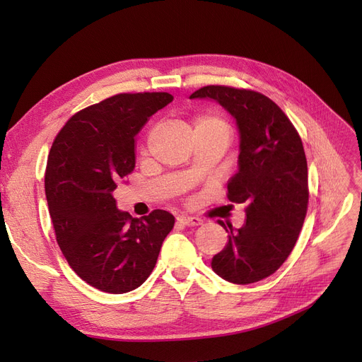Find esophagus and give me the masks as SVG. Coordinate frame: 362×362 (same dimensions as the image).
<instances>
[{"label":"esophagus","mask_w":362,"mask_h":362,"mask_svg":"<svg viewBox=\"0 0 362 362\" xmlns=\"http://www.w3.org/2000/svg\"><path fill=\"white\" fill-rule=\"evenodd\" d=\"M181 224H184V226H197V224H201L202 220L199 217H194V216H187V214H181L178 216L177 218Z\"/></svg>","instance_id":"1"}]
</instances>
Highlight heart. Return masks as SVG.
Instances as JSON below:
<instances>
[{
  "label": "heart",
  "mask_w": 362,
  "mask_h": 362,
  "mask_svg": "<svg viewBox=\"0 0 362 362\" xmlns=\"http://www.w3.org/2000/svg\"><path fill=\"white\" fill-rule=\"evenodd\" d=\"M213 124H224L221 119L216 117H201L196 122V127H202V126H213Z\"/></svg>",
  "instance_id": "obj_1"
}]
</instances>
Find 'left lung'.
<instances>
[{
    "instance_id": "obj_1",
    "label": "left lung",
    "mask_w": 362,
    "mask_h": 362,
    "mask_svg": "<svg viewBox=\"0 0 362 362\" xmlns=\"http://www.w3.org/2000/svg\"><path fill=\"white\" fill-rule=\"evenodd\" d=\"M190 98L218 103L240 133L238 170L228 181V197L245 204V221L240 229L228 224L229 240L211 267L226 281L256 283L288 259L307 214V160L301 138L284 112L260 93L209 85Z\"/></svg>"
}]
</instances>
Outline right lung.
I'll list each match as a JSON object with an SVG mask.
<instances>
[{
    "label": "right lung",
    "instance_id": "add662e5",
    "mask_svg": "<svg viewBox=\"0 0 362 362\" xmlns=\"http://www.w3.org/2000/svg\"><path fill=\"white\" fill-rule=\"evenodd\" d=\"M169 93L118 94L73 115L49 153L45 192L57 243L94 288L126 293L154 269L175 218L156 209L142 218L117 208V182L134 169V138Z\"/></svg>",
    "mask_w": 362,
    "mask_h": 362
}]
</instances>
